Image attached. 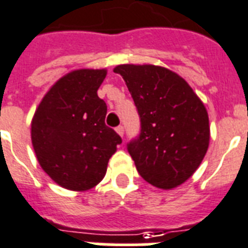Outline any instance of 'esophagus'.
Returning a JSON list of instances; mask_svg holds the SVG:
<instances>
[{"mask_svg":"<svg viewBox=\"0 0 248 248\" xmlns=\"http://www.w3.org/2000/svg\"><path fill=\"white\" fill-rule=\"evenodd\" d=\"M115 130H116V133H118L120 137L124 136V126H123V125L116 126V129H115Z\"/></svg>","mask_w":248,"mask_h":248,"instance_id":"obj_1","label":"esophagus"}]
</instances>
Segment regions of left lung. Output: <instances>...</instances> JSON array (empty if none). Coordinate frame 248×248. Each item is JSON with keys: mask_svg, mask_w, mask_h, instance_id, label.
<instances>
[{"mask_svg": "<svg viewBox=\"0 0 248 248\" xmlns=\"http://www.w3.org/2000/svg\"><path fill=\"white\" fill-rule=\"evenodd\" d=\"M140 119V136L126 144L138 173L162 189L184 183L209 148V115L189 84L155 65H119Z\"/></svg>", "mask_w": 248, "mask_h": 248, "instance_id": "left-lung-1", "label": "left lung"}]
</instances>
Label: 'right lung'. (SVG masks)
<instances>
[{
    "label": "right lung",
    "instance_id": "1",
    "mask_svg": "<svg viewBox=\"0 0 248 248\" xmlns=\"http://www.w3.org/2000/svg\"><path fill=\"white\" fill-rule=\"evenodd\" d=\"M106 70L80 69L59 79L31 120L39 165L59 186L87 191L104 179L122 138L105 124L108 106L97 96Z\"/></svg>",
    "mask_w": 248,
    "mask_h": 248
}]
</instances>
